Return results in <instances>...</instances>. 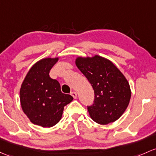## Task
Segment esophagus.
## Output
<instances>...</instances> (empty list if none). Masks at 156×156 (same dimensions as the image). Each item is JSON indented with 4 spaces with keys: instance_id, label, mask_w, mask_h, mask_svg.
<instances>
[{
    "instance_id": "obj_1",
    "label": "esophagus",
    "mask_w": 156,
    "mask_h": 156,
    "mask_svg": "<svg viewBox=\"0 0 156 156\" xmlns=\"http://www.w3.org/2000/svg\"><path fill=\"white\" fill-rule=\"evenodd\" d=\"M71 95H72V96H73V97L74 98V99H76V98H77V93H76V92H75V91L72 92Z\"/></svg>"
}]
</instances>
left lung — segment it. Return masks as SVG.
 <instances>
[{"label": "left lung", "instance_id": "left-lung-1", "mask_svg": "<svg viewBox=\"0 0 156 156\" xmlns=\"http://www.w3.org/2000/svg\"><path fill=\"white\" fill-rule=\"evenodd\" d=\"M75 64L94 90V103L87 106L92 119L100 125L115 122L125 112L131 99L126 77L111 60L99 55L78 57Z\"/></svg>", "mask_w": 156, "mask_h": 156}]
</instances>
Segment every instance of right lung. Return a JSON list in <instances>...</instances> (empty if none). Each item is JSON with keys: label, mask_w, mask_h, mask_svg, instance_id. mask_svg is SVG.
Here are the masks:
<instances>
[{"label": "right lung", "mask_w": 156, "mask_h": 156, "mask_svg": "<svg viewBox=\"0 0 156 156\" xmlns=\"http://www.w3.org/2000/svg\"><path fill=\"white\" fill-rule=\"evenodd\" d=\"M59 57L43 58L30 69L20 89V101L31 122L42 127H52L61 119L64 106L73 97L63 93L60 83L49 76Z\"/></svg>", "instance_id": "add662e5"}]
</instances>
